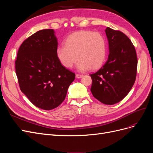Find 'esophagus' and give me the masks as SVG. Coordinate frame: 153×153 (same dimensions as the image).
Here are the masks:
<instances>
[{"mask_svg":"<svg viewBox=\"0 0 153 153\" xmlns=\"http://www.w3.org/2000/svg\"><path fill=\"white\" fill-rule=\"evenodd\" d=\"M83 76V75H82V74H76V77L77 78H81Z\"/></svg>","mask_w":153,"mask_h":153,"instance_id":"34e87169","label":"esophagus"}]
</instances>
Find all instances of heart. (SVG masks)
I'll return each mask as SVG.
<instances>
[{
    "label": "heart",
    "mask_w": 153,
    "mask_h": 153,
    "mask_svg": "<svg viewBox=\"0 0 153 153\" xmlns=\"http://www.w3.org/2000/svg\"><path fill=\"white\" fill-rule=\"evenodd\" d=\"M64 45L57 47L56 54L60 62L66 68H71L78 59L80 61L77 68L80 71L98 69L105 61L106 42L99 32H76L68 37Z\"/></svg>",
    "instance_id": "1"
}]
</instances>
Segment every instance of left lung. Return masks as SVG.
<instances>
[{"label": "left lung", "mask_w": 153, "mask_h": 153, "mask_svg": "<svg viewBox=\"0 0 153 153\" xmlns=\"http://www.w3.org/2000/svg\"><path fill=\"white\" fill-rule=\"evenodd\" d=\"M109 45L107 61L95 73L91 74V91L96 99L112 105L123 100L135 82L137 56L135 47L126 35L107 27Z\"/></svg>", "instance_id": "obj_1"}]
</instances>
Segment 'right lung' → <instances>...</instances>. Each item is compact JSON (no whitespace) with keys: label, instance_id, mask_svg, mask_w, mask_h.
Wrapping results in <instances>:
<instances>
[{"label":"right lung","instance_id":"obj_1","mask_svg":"<svg viewBox=\"0 0 153 153\" xmlns=\"http://www.w3.org/2000/svg\"><path fill=\"white\" fill-rule=\"evenodd\" d=\"M53 29L41 30L27 38L18 49L15 70L21 91L39 108L50 110L66 98L75 74L60 62Z\"/></svg>","mask_w":153,"mask_h":153}]
</instances>
